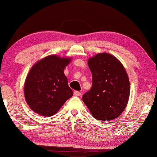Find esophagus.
<instances>
[{
	"label": "esophagus",
	"instance_id": "1",
	"mask_svg": "<svg viewBox=\"0 0 157 157\" xmlns=\"http://www.w3.org/2000/svg\"><path fill=\"white\" fill-rule=\"evenodd\" d=\"M74 95L75 96H80L81 95V93L79 91H74Z\"/></svg>",
	"mask_w": 157,
	"mask_h": 157
}]
</instances>
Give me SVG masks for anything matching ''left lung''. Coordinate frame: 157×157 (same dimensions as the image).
Returning a JSON list of instances; mask_svg holds the SVG:
<instances>
[{
  "instance_id": "8db88e82",
  "label": "left lung",
  "mask_w": 157,
  "mask_h": 157,
  "mask_svg": "<svg viewBox=\"0 0 157 157\" xmlns=\"http://www.w3.org/2000/svg\"><path fill=\"white\" fill-rule=\"evenodd\" d=\"M93 86L82 99L98 120H114L128 103L130 84L124 66L112 54L103 52L88 60Z\"/></svg>"
}]
</instances>
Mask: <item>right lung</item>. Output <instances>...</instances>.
<instances>
[{
  "mask_svg": "<svg viewBox=\"0 0 157 157\" xmlns=\"http://www.w3.org/2000/svg\"><path fill=\"white\" fill-rule=\"evenodd\" d=\"M71 58L49 55L34 64L24 84V95L29 108L45 117L58 112L73 95L63 71Z\"/></svg>",
  "mask_w": 157,
  "mask_h": 157,
  "instance_id": "obj_1",
  "label": "right lung"
}]
</instances>
